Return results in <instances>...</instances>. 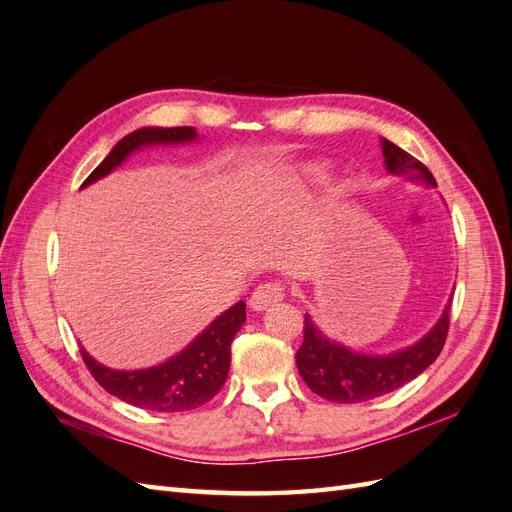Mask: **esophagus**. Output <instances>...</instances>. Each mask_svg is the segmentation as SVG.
I'll return each instance as SVG.
<instances>
[{"label": "esophagus", "instance_id": "1", "mask_svg": "<svg viewBox=\"0 0 512 512\" xmlns=\"http://www.w3.org/2000/svg\"><path fill=\"white\" fill-rule=\"evenodd\" d=\"M284 297H286V288L280 282H265L252 292L250 307L256 309V312H262V309H269L275 303H280Z\"/></svg>", "mask_w": 512, "mask_h": 512}]
</instances>
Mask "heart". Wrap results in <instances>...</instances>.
Masks as SVG:
<instances>
[{
	"instance_id": "b5f03b06",
	"label": "heart",
	"mask_w": 512,
	"mask_h": 512,
	"mask_svg": "<svg viewBox=\"0 0 512 512\" xmlns=\"http://www.w3.org/2000/svg\"><path fill=\"white\" fill-rule=\"evenodd\" d=\"M322 179V170L320 168H316V166H312V168H305L303 170V175H299L297 177V183L299 188H303V185H307V183H314V181H320Z\"/></svg>"
}]
</instances>
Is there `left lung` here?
Returning <instances> with one entry per match:
<instances>
[{
    "label": "left lung",
    "instance_id": "8db88e82",
    "mask_svg": "<svg viewBox=\"0 0 512 512\" xmlns=\"http://www.w3.org/2000/svg\"><path fill=\"white\" fill-rule=\"evenodd\" d=\"M382 153L386 168L393 175H408L412 181L436 185V179L423 162H418L408 151L386 141V138H382ZM448 314H451V303L446 305L436 327L421 342L389 356L352 352L324 337L309 316H305L303 344L297 350L299 374L316 395L335 401V404H361V401L382 397L423 374L438 359L446 342L448 327H451Z\"/></svg>",
    "mask_w": 512,
    "mask_h": 512
}]
</instances>
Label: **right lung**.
Returning <instances> with one entry per match:
<instances>
[{"label":"right lung","instance_id":"obj_1","mask_svg":"<svg viewBox=\"0 0 512 512\" xmlns=\"http://www.w3.org/2000/svg\"><path fill=\"white\" fill-rule=\"evenodd\" d=\"M194 136V128L136 130L121 138L104 162L83 181V185L111 173L138 147L156 143H188ZM243 322L245 303L239 301L215 318L183 352L151 369H108L91 359L83 348L81 356L89 374L96 378L102 389L126 401V404L153 412H185L207 404L220 393L230 367V342Z\"/></svg>","mask_w":512,"mask_h":512}]
</instances>
